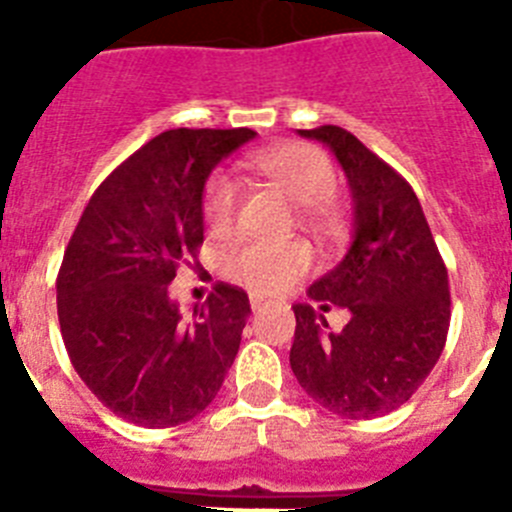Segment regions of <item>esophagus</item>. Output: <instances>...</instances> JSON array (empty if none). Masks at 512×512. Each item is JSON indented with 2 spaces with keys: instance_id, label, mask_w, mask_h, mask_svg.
Masks as SVG:
<instances>
[{
  "instance_id": "obj_1",
  "label": "esophagus",
  "mask_w": 512,
  "mask_h": 512,
  "mask_svg": "<svg viewBox=\"0 0 512 512\" xmlns=\"http://www.w3.org/2000/svg\"><path fill=\"white\" fill-rule=\"evenodd\" d=\"M266 305H269V300H264V297H261V295H251V310L253 312L264 310Z\"/></svg>"
}]
</instances>
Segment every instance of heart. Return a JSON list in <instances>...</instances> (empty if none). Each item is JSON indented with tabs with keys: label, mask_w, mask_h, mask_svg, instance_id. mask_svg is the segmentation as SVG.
Listing matches in <instances>:
<instances>
[{
	"label": "heart",
	"mask_w": 512,
	"mask_h": 512,
	"mask_svg": "<svg viewBox=\"0 0 512 512\" xmlns=\"http://www.w3.org/2000/svg\"><path fill=\"white\" fill-rule=\"evenodd\" d=\"M248 164L292 205L305 207V217L312 225L323 228V207L318 205H325L338 187L336 169L325 153L312 146H302V143H289V146L253 153ZM238 212H241L238 184L228 174L212 176L207 182L205 200H202L207 230L225 238L238 225ZM310 264V248L302 241H253L235 248L225 259V277L256 295H282L305 277Z\"/></svg>",
	"instance_id": "obj_1"
}]
</instances>
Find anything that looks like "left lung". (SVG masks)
<instances>
[{
    "mask_svg": "<svg viewBox=\"0 0 512 512\" xmlns=\"http://www.w3.org/2000/svg\"><path fill=\"white\" fill-rule=\"evenodd\" d=\"M336 153L354 194V241L336 269L295 305L289 364L312 400L333 415L372 420L408 402L446 346L449 274L418 197L387 161L338 125L300 130ZM352 320L327 330L322 312Z\"/></svg>",
    "mask_w": 512,
    "mask_h": 512,
    "instance_id": "8db88e82",
    "label": "left lung"
}]
</instances>
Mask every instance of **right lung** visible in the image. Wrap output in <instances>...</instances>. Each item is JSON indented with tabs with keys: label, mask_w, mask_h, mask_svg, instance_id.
Here are the masks:
<instances>
[{
	"label": "right lung",
	"mask_w": 512,
	"mask_h": 512,
	"mask_svg": "<svg viewBox=\"0 0 512 512\" xmlns=\"http://www.w3.org/2000/svg\"><path fill=\"white\" fill-rule=\"evenodd\" d=\"M253 135H156L99 184L66 246L56 279L63 343L81 382L128 423H187L215 400L233 366L251 312L246 292L217 282L192 320H182L169 284L205 241L207 176Z\"/></svg>",
	"instance_id": "1"
}]
</instances>
